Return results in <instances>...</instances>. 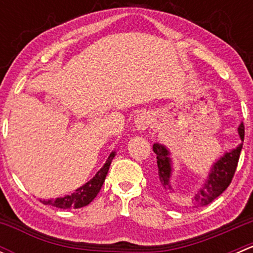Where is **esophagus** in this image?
Instances as JSON below:
<instances>
[{"instance_id": "obj_1", "label": "esophagus", "mask_w": 253, "mask_h": 253, "mask_svg": "<svg viewBox=\"0 0 253 253\" xmlns=\"http://www.w3.org/2000/svg\"><path fill=\"white\" fill-rule=\"evenodd\" d=\"M150 122H152L150 115L148 112H141L134 119V126H136V128L138 131H144V129H147L149 127Z\"/></svg>"}]
</instances>
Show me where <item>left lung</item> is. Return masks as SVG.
Segmentation results:
<instances>
[{
  "label": "left lung",
  "instance_id": "8db88e82",
  "mask_svg": "<svg viewBox=\"0 0 253 253\" xmlns=\"http://www.w3.org/2000/svg\"><path fill=\"white\" fill-rule=\"evenodd\" d=\"M239 136L241 141L244 142L245 137V126L244 124H240ZM242 142L235 148L229 152H225L223 157L219 158L211 167V172L207 176L205 185L197 191L195 196L191 200L185 197H181L176 193L174 186L171 183V172H172V163L170 158V152L165 145L154 143L153 144V150L157 155V164H158V185L159 187L167 193L169 197L174 198L176 202L187 205L191 208H197V207H203L213 202L216 197L221 195L224 191L228 188L233 180L234 174L239 163L240 153L242 149Z\"/></svg>",
  "mask_w": 253,
  "mask_h": 253
}]
</instances>
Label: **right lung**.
<instances>
[{
	"label": "right lung",
	"mask_w": 253,
	"mask_h": 253,
	"mask_svg": "<svg viewBox=\"0 0 253 253\" xmlns=\"http://www.w3.org/2000/svg\"><path fill=\"white\" fill-rule=\"evenodd\" d=\"M115 154L116 153L112 152L110 155H109L108 160L104 164V167L96 172L95 176L91 178L90 181L83 185L82 187L77 188L73 193L67 196H63V197L56 198V200H47V201H42L44 205H48L56 207V208H62V209H71V208H82V207L88 206L94 198L96 197V195L100 191L101 186H103L104 181H105L106 175H108L109 168H110V164L114 159Z\"/></svg>",
	"instance_id": "add662e5"
}]
</instances>
